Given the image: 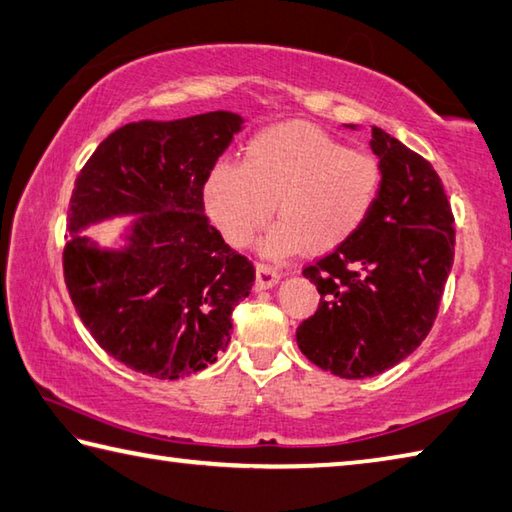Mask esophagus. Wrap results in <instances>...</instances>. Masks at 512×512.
Returning a JSON list of instances; mask_svg holds the SVG:
<instances>
[{
  "mask_svg": "<svg viewBox=\"0 0 512 512\" xmlns=\"http://www.w3.org/2000/svg\"><path fill=\"white\" fill-rule=\"evenodd\" d=\"M277 280H280V271H277L275 266L264 264V262L255 264V286L259 288V291L275 286Z\"/></svg>",
  "mask_w": 512,
  "mask_h": 512,
  "instance_id": "1",
  "label": "esophagus"
}]
</instances>
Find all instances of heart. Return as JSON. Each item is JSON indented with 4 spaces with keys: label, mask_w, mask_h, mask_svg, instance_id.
Wrapping results in <instances>:
<instances>
[{
    "label": "heart",
    "mask_w": 512,
    "mask_h": 512,
    "mask_svg": "<svg viewBox=\"0 0 512 512\" xmlns=\"http://www.w3.org/2000/svg\"><path fill=\"white\" fill-rule=\"evenodd\" d=\"M383 190L374 154L306 123L266 127L244 147V159L219 163L203 197L212 221L232 246H246L273 215L282 217L264 248L271 255L309 248L329 253L367 224Z\"/></svg>",
    "instance_id": "heart-1"
}]
</instances>
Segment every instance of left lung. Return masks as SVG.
<instances>
[{
	"mask_svg": "<svg viewBox=\"0 0 512 512\" xmlns=\"http://www.w3.org/2000/svg\"><path fill=\"white\" fill-rule=\"evenodd\" d=\"M369 145L383 167L374 212L302 271L320 304L297 327V347L340 378L383 374L421 345L454 262V217L434 167L378 127Z\"/></svg>",
	"mask_w": 512,
	"mask_h": 512,
	"instance_id": "left-lung-1",
	"label": "left lung"
}]
</instances>
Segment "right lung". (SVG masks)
Here are the masks:
<instances>
[{"instance_id":"1","label":"right lung","mask_w":512,"mask_h":512,"mask_svg":"<svg viewBox=\"0 0 512 512\" xmlns=\"http://www.w3.org/2000/svg\"><path fill=\"white\" fill-rule=\"evenodd\" d=\"M244 118L232 111L138 120L116 129L82 167L71 194L64 282L80 320L111 358L176 380L226 351L232 311L255 266L203 212V185ZM136 214L128 244L98 249L77 232Z\"/></svg>"}]
</instances>
